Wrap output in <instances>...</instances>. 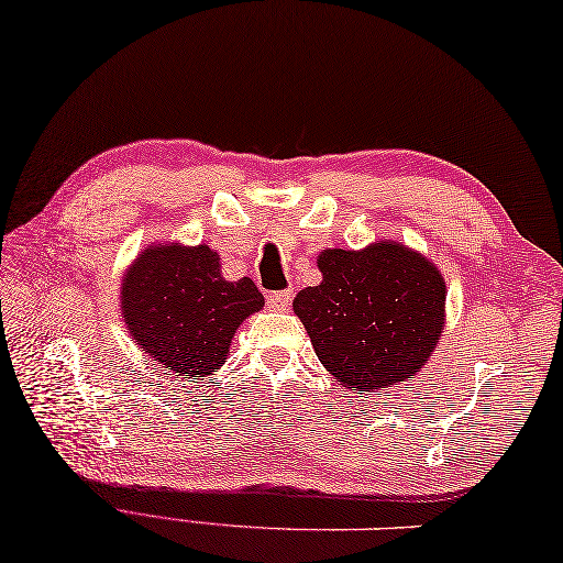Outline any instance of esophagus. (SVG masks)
Wrapping results in <instances>:
<instances>
[{"mask_svg": "<svg viewBox=\"0 0 563 563\" xmlns=\"http://www.w3.org/2000/svg\"><path fill=\"white\" fill-rule=\"evenodd\" d=\"M291 291H274L267 296V306L272 311H289L291 306Z\"/></svg>", "mask_w": 563, "mask_h": 563, "instance_id": "1", "label": "esophagus"}]
</instances>
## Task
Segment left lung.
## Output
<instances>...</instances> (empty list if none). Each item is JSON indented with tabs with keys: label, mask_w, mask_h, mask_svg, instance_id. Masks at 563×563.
<instances>
[{
	"label": "left lung",
	"mask_w": 563,
	"mask_h": 563,
	"mask_svg": "<svg viewBox=\"0 0 563 563\" xmlns=\"http://www.w3.org/2000/svg\"><path fill=\"white\" fill-rule=\"evenodd\" d=\"M321 284L296 294L321 365L367 395L421 373L446 325V282L437 264L395 240L318 254Z\"/></svg>",
	"instance_id": "1"
}]
</instances>
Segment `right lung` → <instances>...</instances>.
<instances>
[{
  "instance_id": "obj_1",
  "label": "right lung",
  "mask_w": 563,
  "mask_h": 563,
  "mask_svg": "<svg viewBox=\"0 0 563 563\" xmlns=\"http://www.w3.org/2000/svg\"><path fill=\"white\" fill-rule=\"evenodd\" d=\"M264 306L250 277L228 282L208 245L152 242L126 267L120 311L144 355L181 379H203L225 365L245 318Z\"/></svg>"
}]
</instances>
